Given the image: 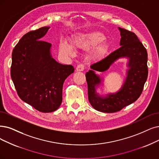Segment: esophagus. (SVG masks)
Masks as SVG:
<instances>
[{"instance_id": "obj_1", "label": "esophagus", "mask_w": 159, "mask_h": 159, "mask_svg": "<svg viewBox=\"0 0 159 159\" xmlns=\"http://www.w3.org/2000/svg\"><path fill=\"white\" fill-rule=\"evenodd\" d=\"M76 71L78 72H81V71H84V65L83 64H80L77 66L75 68Z\"/></svg>"}]
</instances>
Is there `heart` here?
I'll return each instance as SVG.
<instances>
[{"instance_id": "obj_1", "label": "heart", "mask_w": 159, "mask_h": 159, "mask_svg": "<svg viewBox=\"0 0 159 159\" xmlns=\"http://www.w3.org/2000/svg\"><path fill=\"white\" fill-rule=\"evenodd\" d=\"M105 40V36L99 33H93L85 34H78L74 36L72 40V45L76 48L81 49H89L90 48L96 47L100 43V45L96 48L91 53V57L93 59H99L104 56L107 50V46L105 43L103 42ZM60 51L66 55H72L74 52L70 45L66 42H62L59 45Z\"/></svg>"}]
</instances>
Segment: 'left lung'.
Here are the masks:
<instances>
[{
	"mask_svg": "<svg viewBox=\"0 0 159 159\" xmlns=\"http://www.w3.org/2000/svg\"><path fill=\"white\" fill-rule=\"evenodd\" d=\"M121 38L120 48L105 58L91 65V70L85 74L88 87V98L95 110L104 113H113L134 102L140 96L148 78V52L132 32L119 27ZM122 57L129 59L128 75L120 90L116 93L100 97L96 87L101 83L99 76L95 72L104 71L112 63Z\"/></svg>",
	"mask_w": 159,
	"mask_h": 159,
	"instance_id": "left-lung-1",
	"label": "left lung"
}]
</instances>
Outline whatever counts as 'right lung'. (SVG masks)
<instances>
[{"label": "right lung", "instance_id": "right-lung-1", "mask_svg": "<svg viewBox=\"0 0 159 159\" xmlns=\"http://www.w3.org/2000/svg\"><path fill=\"white\" fill-rule=\"evenodd\" d=\"M49 27L31 30L17 43L11 55V78L18 96L43 113L57 110L62 100V86L74 72L51 55L52 44L41 39Z\"/></svg>", "mask_w": 159, "mask_h": 159}]
</instances>
